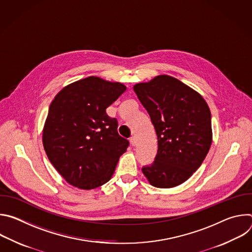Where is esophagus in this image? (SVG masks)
Instances as JSON below:
<instances>
[{"label": "esophagus", "instance_id": "obj_1", "mask_svg": "<svg viewBox=\"0 0 252 252\" xmlns=\"http://www.w3.org/2000/svg\"><path fill=\"white\" fill-rule=\"evenodd\" d=\"M129 142H130V145H131L132 147H134V146L136 145V139H135V137H134V136H130V137H129Z\"/></svg>", "mask_w": 252, "mask_h": 252}]
</instances>
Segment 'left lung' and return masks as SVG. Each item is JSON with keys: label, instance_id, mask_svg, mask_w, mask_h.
I'll return each mask as SVG.
<instances>
[{"label": "left lung", "instance_id": "left-lung-1", "mask_svg": "<svg viewBox=\"0 0 252 252\" xmlns=\"http://www.w3.org/2000/svg\"><path fill=\"white\" fill-rule=\"evenodd\" d=\"M158 136V154L141 170L152 186L182 185L201 165L211 146V115L203 97L172 77L133 87Z\"/></svg>", "mask_w": 252, "mask_h": 252}]
</instances>
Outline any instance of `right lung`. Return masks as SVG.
Returning a JSON list of instances; mask_svg holds the SVG:
<instances>
[{
	"instance_id": "1",
	"label": "right lung",
	"mask_w": 252,
	"mask_h": 252,
	"mask_svg": "<svg viewBox=\"0 0 252 252\" xmlns=\"http://www.w3.org/2000/svg\"><path fill=\"white\" fill-rule=\"evenodd\" d=\"M126 90L121 83L89 77L63 88L52 101L43 143L46 154L65 181L82 189L111 179L129 142L118 132V120L106 115Z\"/></svg>"
}]
</instances>
